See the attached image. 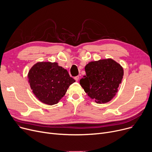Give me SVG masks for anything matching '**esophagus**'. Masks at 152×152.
<instances>
[{
	"label": "esophagus",
	"mask_w": 152,
	"mask_h": 152,
	"mask_svg": "<svg viewBox=\"0 0 152 152\" xmlns=\"http://www.w3.org/2000/svg\"><path fill=\"white\" fill-rule=\"evenodd\" d=\"M79 78H80V77H79V76H76V77H75L74 79H75V80H76V81L77 82V81H78V80H79Z\"/></svg>",
	"instance_id": "34e87169"
}]
</instances>
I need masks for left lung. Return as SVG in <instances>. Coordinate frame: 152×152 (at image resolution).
I'll list each match as a JSON object with an SVG mask.
<instances>
[{"label":"left lung","mask_w":152,"mask_h":152,"mask_svg":"<svg viewBox=\"0 0 152 152\" xmlns=\"http://www.w3.org/2000/svg\"><path fill=\"white\" fill-rule=\"evenodd\" d=\"M80 83L95 102L104 104L115 96L123 76L122 67L112 59L92 61L85 66Z\"/></svg>","instance_id":"1"}]
</instances>
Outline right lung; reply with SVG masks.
<instances>
[{"instance_id": "add662e5", "label": "right lung", "mask_w": 152, "mask_h": 152, "mask_svg": "<svg viewBox=\"0 0 152 152\" xmlns=\"http://www.w3.org/2000/svg\"><path fill=\"white\" fill-rule=\"evenodd\" d=\"M28 78L31 88L37 99L51 105L57 104L69 86L75 82L66 69L56 62H50L35 64L30 69Z\"/></svg>"}]
</instances>
